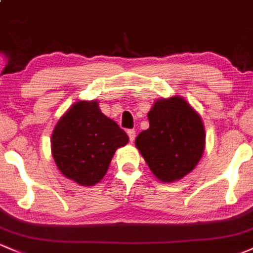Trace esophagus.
<instances>
[{
  "mask_svg": "<svg viewBox=\"0 0 253 253\" xmlns=\"http://www.w3.org/2000/svg\"><path fill=\"white\" fill-rule=\"evenodd\" d=\"M126 132H127V136H129V140L131 141V142H134L135 137H136V131H135L134 129H129Z\"/></svg>",
  "mask_w": 253,
  "mask_h": 253,
  "instance_id": "esophagus-1",
  "label": "esophagus"
}]
</instances>
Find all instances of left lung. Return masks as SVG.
Masks as SVG:
<instances>
[{
    "instance_id": "8db88e82",
    "label": "left lung",
    "mask_w": 253,
    "mask_h": 253,
    "mask_svg": "<svg viewBox=\"0 0 253 253\" xmlns=\"http://www.w3.org/2000/svg\"><path fill=\"white\" fill-rule=\"evenodd\" d=\"M149 127L135 145L152 172L172 182L194 169L205 148L202 118L182 97L162 99L148 112Z\"/></svg>"
}]
</instances>
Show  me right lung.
Returning a JSON list of instances; mask_svg holds the SVG:
<instances>
[{
    "label": "right lung",
    "instance_id": "add662e5",
    "mask_svg": "<svg viewBox=\"0 0 253 253\" xmlns=\"http://www.w3.org/2000/svg\"><path fill=\"white\" fill-rule=\"evenodd\" d=\"M127 135L107 118L96 101H80L61 117L51 136V153L62 175L82 186H94L105 173L116 149Z\"/></svg>",
    "mask_w": 253,
    "mask_h": 253
}]
</instances>
